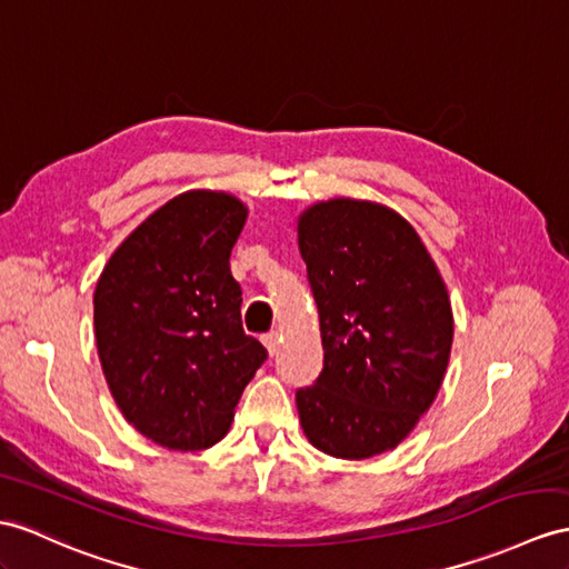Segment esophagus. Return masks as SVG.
Returning a JSON list of instances; mask_svg holds the SVG:
<instances>
[{"instance_id":"obj_1","label":"esophagus","mask_w":569,"mask_h":569,"mask_svg":"<svg viewBox=\"0 0 569 569\" xmlns=\"http://www.w3.org/2000/svg\"><path fill=\"white\" fill-rule=\"evenodd\" d=\"M262 345L268 348V355L274 357L277 350H280V332L272 330V332H268V336H262Z\"/></svg>"}]
</instances>
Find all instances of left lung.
Listing matches in <instances>:
<instances>
[{
	"label": "left lung",
	"mask_w": 569,
	"mask_h": 569,
	"mask_svg": "<svg viewBox=\"0 0 569 569\" xmlns=\"http://www.w3.org/2000/svg\"><path fill=\"white\" fill-rule=\"evenodd\" d=\"M323 340V371L297 391L303 435L362 461L396 449L445 381L453 313L418 231L379 202L332 198L297 221Z\"/></svg>",
	"instance_id": "obj_1"
}]
</instances>
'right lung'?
Instances as JSON below:
<instances>
[{"mask_svg":"<svg viewBox=\"0 0 569 569\" xmlns=\"http://www.w3.org/2000/svg\"><path fill=\"white\" fill-rule=\"evenodd\" d=\"M246 217L229 192H180L116 248L96 284L108 389L122 418L159 447H214L268 359L243 332L241 287L229 268Z\"/></svg>","mask_w":569,"mask_h":569,"instance_id":"obj_1","label":"right lung"}]
</instances>
